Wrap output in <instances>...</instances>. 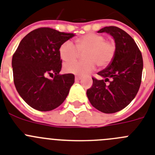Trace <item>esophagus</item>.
<instances>
[{
    "label": "esophagus",
    "instance_id": "34e87169",
    "mask_svg": "<svg viewBox=\"0 0 155 155\" xmlns=\"http://www.w3.org/2000/svg\"><path fill=\"white\" fill-rule=\"evenodd\" d=\"M81 79V78L80 76H75V81H78Z\"/></svg>",
    "mask_w": 155,
    "mask_h": 155
}]
</instances>
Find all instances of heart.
Instances as JSON below:
<instances>
[{
    "mask_svg": "<svg viewBox=\"0 0 155 155\" xmlns=\"http://www.w3.org/2000/svg\"><path fill=\"white\" fill-rule=\"evenodd\" d=\"M59 56L64 62L63 69L66 73L75 75L88 74L97 65L100 68L107 67L113 60L116 51L114 42L106 41L101 34H87L76 39V46L70 41L63 43L59 48ZM83 53V62H71Z\"/></svg>",
    "mask_w": 155,
    "mask_h": 155,
    "instance_id": "b5f03b06",
    "label": "heart"
}]
</instances>
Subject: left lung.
I'll list each match as a JSON object with an SVG mask.
<instances>
[{
	"label": "left lung",
	"mask_w": 155,
	"mask_h": 155,
	"mask_svg": "<svg viewBox=\"0 0 155 155\" xmlns=\"http://www.w3.org/2000/svg\"><path fill=\"white\" fill-rule=\"evenodd\" d=\"M104 32L114 39L115 55L107 68L97 73L103 79L92 78V86L86 93L96 109L103 113L113 114L124 109L137 96L143 63L141 51L129 34L113 26L98 31Z\"/></svg>",
	"instance_id": "left-lung-1"
}]
</instances>
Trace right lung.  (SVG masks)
Instances as JSON below:
<instances>
[{"label": "right lung", "mask_w": 155, "mask_h": 155, "mask_svg": "<svg viewBox=\"0 0 155 155\" xmlns=\"http://www.w3.org/2000/svg\"><path fill=\"white\" fill-rule=\"evenodd\" d=\"M74 36L48 27L22 38L12 56L14 84L22 100L34 109L49 111L61 105L74 83L72 74H59V48ZM49 75L52 79H48Z\"/></svg>", "instance_id": "right-lung-1"}]
</instances>
